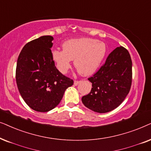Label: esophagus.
I'll list each match as a JSON object with an SVG mask.
<instances>
[{"label":"esophagus","instance_id":"obj_1","mask_svg":"<svg viewBox=\"0 0 151 151\" xmlns=\"http://www.w3.org/2000/svg\"><path fill=\"white\" fill-rule=\"evenodd\" d=\"M80 82H81L80 81H77V80H75V81H74V86H77L78 84L80 83Z\"/></svg>","mask_w":151,"mask_h":151}]
</instances>
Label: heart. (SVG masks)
Masks as SVG:
<instances>
[{
  "instance_id": "b5f03b06",
  "label": "heart",
  "mask_w": 151,
  "mask_h": 151,
  "mask_svg": "<svg viewBox=\"0 0 151 151\" xmlns=\"http://www.w3.org/2000/svg\"><path fill=\"white\" fill-rule=\"evenodd\" d=\"M63 50H55L52 57L57 69L65 74L71 68L72 61L80 73L90 75L99 68L106 54V44L91 38L70 39L63 44Z\"/></svg>"
}]
</instances>
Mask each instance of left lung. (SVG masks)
<instances>
[{"label":"left lung","mask_w":151,"mask_h":151,"mask_svg":"<svg viewBox=\"0 0 151 151\" xmlns=\"http://www.w3.org/2000/svg\"><path fill=\"white\" fill-rule=\"evenodd\" d=\"M132 75L129 52L122 46L115 48L99 70L88 78L92 88L82 97L84 106L99 113L117 108L130 92Z\"/></svg>","instance_id":"8db88e82"}]
</instances>
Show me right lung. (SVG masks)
Here are the masks:
<instances>
[{"label":"right lung","instance_id":"obj_1","mask_svg":"<svg viewBox=\"0 0 151 151\" xmlns=\"http://www.w3.org/2000/svg\"><path fill=\"white\" fill-rule=\"evenodd\" d=\"M53 37L43 36L26 44L18 57L16 80L28 106L37 112L55 108L73 80L61 74L52 57Z\"/></svg>","mask_w":151,"mask_h":151}]
</instances>
